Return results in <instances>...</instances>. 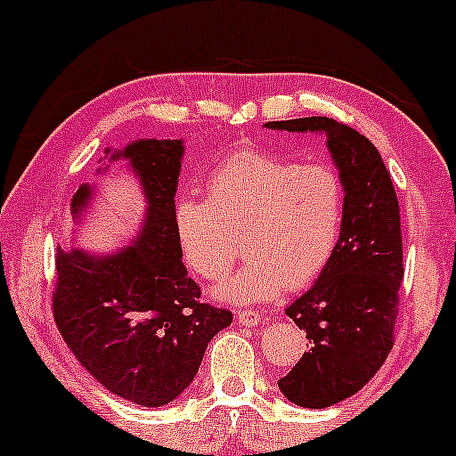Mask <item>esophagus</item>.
<instances>
[{"mask_svg": "<svg viewBox=\"0 0 456 456\" xmlns=\"http://www.w3.org/2000/svg\"><path fill=\"white\" fill-rule=\"evenodd\" d=\"M236 318L240 324H244V327H257V324L262 322L259 314H255V312H238Z\"/></svg>", "mask_w": 456, "mask_h": 456, "instance_id": "34e87169", "label": "esophagus"}]
</instances>
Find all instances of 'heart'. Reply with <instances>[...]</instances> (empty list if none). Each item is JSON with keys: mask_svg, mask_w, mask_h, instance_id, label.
Wrapping results in <instances>:
<instances>
[{"mask_svg": "<svg viewBox=\"0 0 456 456\" xmlns=\"http://www.w3.org/2000/svg\"><path fill=\"white\" fill-rule=\"evenodd\" d=\"M208 201L179 199L173 212L179 251L194 273L218 281L232 273L238 238L247 264L212 298L257 305L316 281L331 262L346 216V186L329 164H301L247 149L209 173Z\"/></svg>", "mask_w": 456, "mask_h": 456, "instance_id": "obj_1", "label": "heart"}]
</instances>
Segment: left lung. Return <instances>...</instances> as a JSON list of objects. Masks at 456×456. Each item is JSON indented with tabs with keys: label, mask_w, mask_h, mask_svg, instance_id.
Listing matches in <instances>:
<instances>
[{
	"label": "left lung",
	"mask_w": 456,
	"mask_h": 456,
	"mask_svg": "<svg viewBox=\"0 0 456 456\" xmlns=\"http://www.w3.org/2000/svg\"><path fill=\"white\" fill-rule=\"evenodd\" d=\"M264 127L322 134L346 186V216L331 262L285 309L312 348L279 379V389L298 407L324 409L357 394L392 350L404 274L398 199L381 153L348 125L307 117Z\"/></svg>",
	"instance_id": "left-lung-1"
}]
</instances>
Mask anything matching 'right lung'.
Wrapping results in <instances>:
<instances>
[{
  "mask_svg": "<svg viewBox=\"0 0 456 456\" xmlns=\"http://www.w3.org/2000/svg\"><path fill=\"white\" fill-rule=\"evenodd\" d=\"M183 140L140 138L108 147L97 175L125 162L147 209L129 247L114 253L58 248L53 318L90 377L142 407L173 403L197 377L209 339L232 312L199 303L175 238L173 212ZM82 183L71 201L73 224L86 220L97 192Z\"/></svg>",
  "mask_w": 456,
  "mask_h": 456,
  "instance_id": "1",
  "label": "right lung"
}]
</instances>
